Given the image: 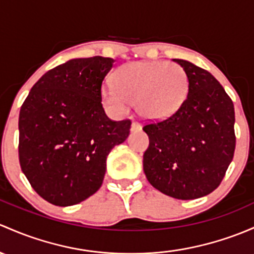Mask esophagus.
<instances>
[{
  "mask_svg": "<svg viewBox=\"0 0 254 254\" xmlns=\"http://www.w3.org/2000/svg\"><path fill=\"white\" fill-rule=\"evenodd\" d=\"M137 130H141V125L138 124L137 122H132V124H131V131H137Z\"/></svg>",
  "mask_w": 254,
  "mask_h": 254,
  "instance_id": "1",
  "label": "esophagus"
}]
</instances>
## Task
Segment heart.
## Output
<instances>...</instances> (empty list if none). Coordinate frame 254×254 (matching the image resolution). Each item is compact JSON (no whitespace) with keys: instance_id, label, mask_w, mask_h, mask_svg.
<instances>
[{"instance_id":"b5f03b06","label":"heart","mask_w":254,"mask_h":254,"mask_svg":"<svg viewBox=\"0 0 254 254\" xmlns=\"http://www.w3.org/2000/svg\"><path fill=\"white\" fill-rule=\"evenodd\" d=\"M113 85L101 90L102 103L114 114H125L129 105L146 119L173 116L185 101L189 78L183 66L164 61H142L120 66Z\"/></svg>"}]
</instances>
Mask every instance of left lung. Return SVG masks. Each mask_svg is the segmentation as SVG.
<instances>
[{"mask_svg":"<svg viewBox=\"0 0 254 254\" xmlns=\"http://www.w3.org/2000/svg\"><path fill=\"white\" fill-rule=\"evenodd\" d=\"M188 97L169 118L143 127L149 146L143 172L154 189L178 199L207 196L234 158V103L209 71L184 60Z\"/></svg>","mask_w":254,"mask_h":254,"instance_id":"1","label":"left lung"}]
</instances>
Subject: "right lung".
Segmentation results:
<instances>
[{
  "label": "right lung",
  "instance_id": "right-lung-1",
  "mask_svg": "<svg viewBox=\"0 0 254 254\" xmlns=\"http://www.w3.org/2000/svg\"><path fill=\"white\" fill-rule=\"evenodd\" d=\"M114 60L75 58L31 87L19 113V162L40 196L60 207L92 196L103 183L107 156L129 136L131 122H113L101 98Z\"/></svg>",
  "mask_w": 254,
  "mask_h": 254
}]
</instances>
